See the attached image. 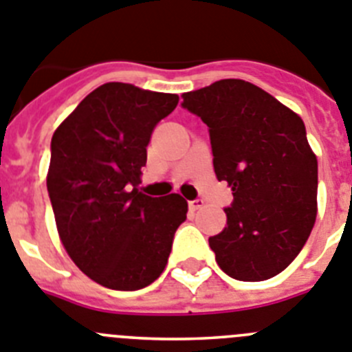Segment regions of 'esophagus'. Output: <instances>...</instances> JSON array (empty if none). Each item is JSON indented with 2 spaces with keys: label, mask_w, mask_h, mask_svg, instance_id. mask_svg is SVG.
I'll use <instances>...</instances> for the list:
<instances>
[{
  "label": "esophagus",
  "mask_w": 352,
  "mask_h": 352,
  "mask_svg": "<svg viewBox=\"0 0 352 352\" xmlns=\"http://www.w3.org/2000/svg\"><path fill=\"white\" fill-rule=\"evenodd\" d=\"M204 207H206V201L204 200H200V198H198V200H191L189 201V210H200V209H204Z\"/></svg>",
  "instance_id": "obj_1"
}]
</instances>
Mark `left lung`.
<instances>
[{
    "label": "left lung",
    "instance_id": "8db88e82",
    "mask_svg": "<svg viewBox=\"0 0 352 352\" xmlns=\"http://www.w3.org/2000/svg\"><path fill=\"white\" fill-rule=\"evenodd\" d=\"M209 127L212 164L234 201L209 237L216 262L241 282L276 276L303 250L317 218V157L298 113L243 79L182 94Z\"/></svg>",
    "mask_w": 352,
    "mask_h": 352
}]
</instances>
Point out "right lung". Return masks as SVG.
<instances>
[{"instance_id": "add662e5", "label": "right lung", "mask_w": 352, "mask_h": 352, "mask_svg": "<svg viewBox=\"0 0 352 352\" xmlns=\"http://www.w3.org/2000/svg\"><path fill=\"white\" fill-rule=\"evenodd\" d=\"M179 96L106 83L88 94L51 140L47 191L63 248L88 278L138 290L168 264L188 201L138 189L146 145Z\"/></svg>"}]
</instances>
